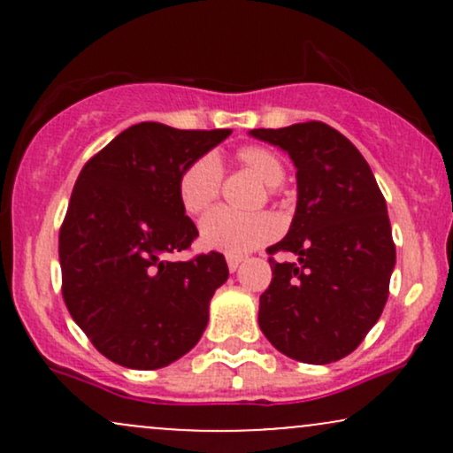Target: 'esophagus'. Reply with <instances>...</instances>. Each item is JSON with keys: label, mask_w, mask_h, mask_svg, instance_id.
<instances>
[{"label": "esophagus", "mask_w": 453, "mask_h": 453, "mask_svg": "<svg viewBox=\"0 0 453 453\" xmlns=\"http://www.w3.org/2000/svg\"><path fill=\"white\" fill-rule=\"evenodd\" d=\"M241 262H242V257L227 256V268H230V273H236L238 266H241Z\"/></svg>", "instance_id": "esophagus-1"}]
</instances>
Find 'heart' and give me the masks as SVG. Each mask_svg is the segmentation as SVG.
I'll list each match as a JSON object with an SVG mask.
<instances>
[{
	"mask_svg": "<svg viewBox=\"0 0 453 453\" xmlns=\"http://www.w3.org/2000/svg\"><path fill=\"white\" fill-rule=\"evenodd\" d=\"M236 161L253 173L268 187H279L285 179L283 161L277 153L259 144H249L236 150ZM221 165L212 155H204L191 161L179 176V202L185 212L200 215L209 211L219 196ZM279 223L266 212L257 215H238L227 209H217L206 215L200 223V241L206 249L242 256L253 251L259 244L277 236Z\"/></svg>",
	"mask_w": 453,
	"mask_h": 453,
	"instance_id": "obj_1",
	"label": "heart"
}]
</instances>
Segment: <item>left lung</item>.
I'll return each instance as SVG.
<instances>
[{"label":"left lung","mask_w":453,"mask_h":453,"mask_svg":"<svg viewBox=\"0 0 453 453\" xmlns=\"http://www.w3.org/2000/svg\"><path fill=\"white\" fill-rule=\"evenodd\" d=\"M249 136L279 147L296 165L298 202L289 232L268 253L274 262L259 296V327L283 356L330 364L349 356L388 303L396 247L388 206L362 153L321 121Z\"/></svg>","instance_id":"1"}]
</instances>
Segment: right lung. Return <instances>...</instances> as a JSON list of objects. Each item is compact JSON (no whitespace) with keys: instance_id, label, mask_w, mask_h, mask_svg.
<instances>
[{"instance_id":"1","label":"right lung","mask_w":453,"mask_h":453,"mask_svg":"<svg viewBox=\"0 0 453 453\" xmlns=\"http://www.w3.org/2000/svg\"><path fill=\"white\" fill-rule=\"evenodd\" d=\"M232 129L144 121L108 142L78 174L59 232L64 300L108 360L155 371L196 347L227 264L211 251L170 262L197 236L179 176Z\"/></svg>"}]
</instances>
